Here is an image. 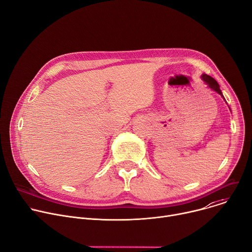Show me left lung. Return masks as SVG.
<instances>
[{
  "label": "left lung",
  "instance_id": "left-lung-1",
  "mask_svg": "<svg viewBox=\"0 0 252 252\" xmlns=\"http://www.w3.org/2000/svg\"><path fill=\"white\" fill-rule=\"evenodd\" d=\"M202 79H203L206 83L208 84V86H209L211 89L217 91V93H218L220 95H222V93H221V90H220L219 84L217 83V81H216L213 77H211V76H209V75H207V74H203V75H202ZM222 96H223V95H222Z\"/></svg>",
  "mask_w": 252,
  "mask_h": 252
}]
</instances>
